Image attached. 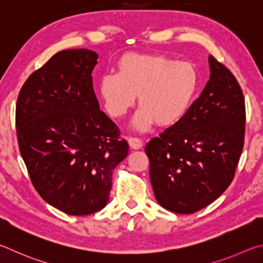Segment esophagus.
Wrapping results in <instances>:
<instances>
[{
    "label": "esophagus",
    "instance_id": "1",
    "mask_svg": "<svg viewBox=\"0 0 263 263\" xmlns=\"http://www.w3.org/2000/svg\"><path fill=\"white\" fill-rule=\"evenodd\" d=\"M128 143L132 149H135V150L143 146V142H142V140L139 139V137H129Z\"/></svg>",
    "mask_w": 263,
    "mask_h": 263
}]
</instances>
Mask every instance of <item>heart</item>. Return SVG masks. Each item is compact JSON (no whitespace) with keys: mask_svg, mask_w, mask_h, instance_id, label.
Instances as JSON below:
<instances>
[{"mask_svg":"<svg viewBox=\"0 0 263 263\" xmlns=\"http://www.w3.org/2000/svg\"><path fill=\"white\" fill-rule=\"evenodd\" d=\"M117 75H104L98 92L113 118L127 114L139 95L134 124L144 130L176 126L186 117L200 85L195 63L177 61L164 54L126 53L118 59Z\"/></svg>","mask_w":263,"mask_h":263,"instance_id":"heart-1","label":"heart"}]
</instances>
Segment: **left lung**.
<instances>
[{"instance_id":"left-lung-1","label":"left lung","mask_w":263,"mask_h":263,"mask_svg":"<svg viewBox=\"0 0 263 263\" xmlns=\"http://www.w3.org/2000/svg\"><path fill=\"white\" fill-rule=\"evenodd\" d=\"M209 66L210 80L186 117L145 146L156 200L172 213H196L222 195L243 148L241 87L213 55Z\"/></svg>"}]
</instances>
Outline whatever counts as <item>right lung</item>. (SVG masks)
<instances>
[{
    "label": "right lung",
    "mask_w": 263,
    "mask_h": 263,
    "mask_svg": "<svg viewBox=\"0 0 263 263\" xmlns=\"http://www.w3.org/2000/svg\"><path fill=\"white\" fill-rule=\"evenodd\" d=\"M98 55L62 50L32 72L16 104V132L32 185L67 215L85 216L107 204L114 168L129 146L99 108L92 70Z\"/></svg>",
    "instance_id": "add662e5"
}]
</instances>
